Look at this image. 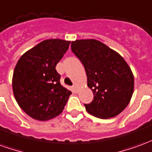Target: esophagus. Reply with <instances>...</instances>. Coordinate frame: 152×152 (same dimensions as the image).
I'll return each mask as SVG.
<instances>
[{
    "instance_id": "obj_1",
    "label": "esophagus",
    "mask_w": 152,
    "mask_h": 152,
    "mask_svg": "<svg viewBox=\"0 0 152 152\" xmlns=\"http://www.w3.org/2000/svg\"><path fill=\"white\" fill-rule=\"evenodd\" d=\"M72 89H73V91L76 93V90H77V86H76V85H74V86H72Z\"/></svg>"
}]
</instances>
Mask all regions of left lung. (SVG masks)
Segmentation results:
<instances>
[{"label": "left lung", "instance_id": "obj_1", "mask_svg": "<svg viewBox=\"0 0 152 152\" xmlns=\"http://www.w3.org/2000/svg\"><path fill=\"white\" fill-rule=\"evenodd\" d=\"M72 51L85 66L94 99L85 104L89 114L101 119L115 117L130 102L134 80L122 57L94 39L72 42Z\"/></svg>", "mask_w": 152, "mask_h": 152}]
</instances>
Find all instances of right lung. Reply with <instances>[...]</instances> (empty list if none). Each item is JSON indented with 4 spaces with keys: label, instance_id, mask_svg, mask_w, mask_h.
I'll list each match as a JSON object with an SVG mask.
<instances>
[{
    "label": "right lung",
    "instance_id": "1",
    "mask_svg": "<svg viewBox=\"0 0 152 152\" xmlns=\"http://www.w3.org/2000/svg\"><path fill=\"white\" fill-rule=\"evenodd\" d=\"M71 41L50 39L19 58L13 74L14 95L25 113L37 121H49L62 113L72 92L60 84L57 63Z\"/></svg>",
    "mask_w": 152,
    "mask_h": 152
}]
</instances>
